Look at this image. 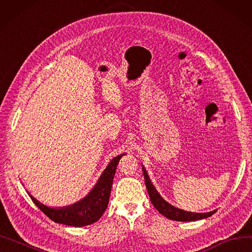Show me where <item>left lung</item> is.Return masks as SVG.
Listing matches in <instances>:
<instances>
[{"mask_svg":"<svg viewBox=\"0 0 252 252\" xmlns=\"http://www.w3.org/2000/svg\"><path fill=\"white\" fill-rule=\"evenodd\" d=\"M142 169H143V175H144V179H145V186H146L147 192L149 194V198H151L152 203L162 215L167 217L168 220H176V221L199 220L202 219H207V217L213 215L216 212V210H214L207 213H193V212H188V211H183L178 208H175L174 206L171 205V203H168L167 201H165L162 198L161 195L154 187L151 179H149V176L146 172V169L143 165H142Z\"/></svg>","mask_w":252,"mask_h":252,"instance_id":"8db88e82","label":"left lung"}]
</instances>
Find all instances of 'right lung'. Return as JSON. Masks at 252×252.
<instances>
[{"label":"right lung","mask_w":252,"mask_h":252,"mask_svg":"<svg viewBox=\"0 0 252 252\" xmlns=\"http://www.w3.org/2000/svg\"><path fill=\"white\" fill-rule=\"evenodd\" d=\"M125 154L119 155L118 157L112 159L104 173L99 177L96 185L91 189V192L85 198L73 203L71 206L51 208L38 201L30 194L31 198L49 219L55 222L73 227L91 225V223L97 221L100 219L108 207L114 174L117 171L120 159Z\"/></svg>","instance_id":"obj_1"}]
</instances>
